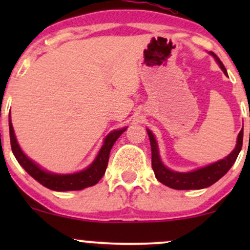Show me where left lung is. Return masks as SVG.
Instances as JSON below:
<instances>
[{"label": "left lung", "mask_w": 250, "mask_h": 250, "mask_svg": "<svg viewBox=\"0 0 250 250\" xmlns=\"http://www.w3.org/2000/svg\"><path fill=\"white\" fill-rule=\"evenodd\" d=\"M215 57L216 62L219 63L221 69L223 73L228 76L227 70L223 65V63L220 61V59L215 55L214 53H210ZM147 133L150 140L151 146V167L155 173L156 179L163 185L168 186L169 188L177 189V190H188V189H203L207 188L209 186L214 185L216 181H219L223 175L227 174V171L231 168L236 161L237 156H239L241 148H242L243 141V129L240 131L239 136H237L236 147L228 156L225 157L223 160L211 163V165L203 167L196 170L189 171V173H179V171L170 170L163 165L161 159H160L159 148H157V142L155 140V136L149 129H147Z\"/></svg>", "instance_id": "8db88e82"}]
</instances>
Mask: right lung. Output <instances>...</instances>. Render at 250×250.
I'll return each instance as SVG.
<instances>
[{"label":"right lung","instance_id":"right-lung-1","mask_svg":"<svg viewBox=\"0 0 250 250\" xmlns=\"http://www.w3.org/2000/svg\"><path fill=\"white\" fill-rule=\"evenodd\" d=\"M127 128L119 129V130H114L107 135L104 139L102 148L100 149L99 154H97L96 159L94 162L85 168L84 170L79 171V173L74 174H53L49 171H45L44 169L36 165L35 162L28 159L22 149L20 148L19 143L16 141L15 133H14L13 125H11V120L9 115V134H10V145L11 150H13L14 156L16 157L17 162L24 168V170L34 177L37 182L41 183L44 187L51 189V190L56 191H68V190H81L87 187L96 185L102 176L105 173V169L108 166L109 154H110L111 148H113L114 143L116 140L121 136L123 131H125Z\"/></svg>","mask_w":250,"mask_h":250}]
</instances>
